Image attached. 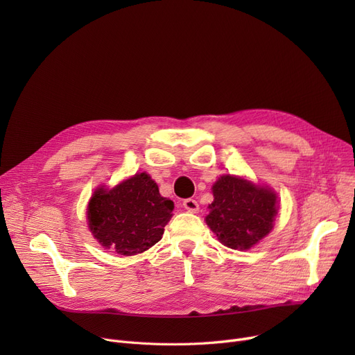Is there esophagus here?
<instances>
[{
	"label": "esophagus",
	"mask_w": 355,
	"mask_h": 355,
	"mask_svg": "<svg viewBox=\"0 0 355 355\" xmlns=\"http://www.w3.org/2000/svg\"><path fill=\"white\" fill-rule=\"evenodd\" d=\"M182 206H184V209L187 210V211H190V213H197L198 211V202L194 200V198H187V200H184L182 201Z\"/></svg>",
	"instance_id": "34e87169"
}]
</instances>
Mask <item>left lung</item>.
<instances>
[{"mask_svg": "<svg viewBox=\"0 0 355 355\" xmlns=\"http://www.w3.org/2000/svg\"><path fill=\"white\" fill-rule=\"evenodd\" d=\"M214 201L207 226L230 249L248 250L266 237L277 214L275 191L234 175H221L213 185Z\"/></svg>", "mask_w": 355, "mask_h": 355, "instance_id": "8db88e82", "label": "left lung"}]
</instances>
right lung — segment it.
Segmentation results:
<instances>
[{
	"label": "right lung",
	"instance_id": "obj_1",
	"mask_svg": "<svg viewBox=\"0 0 355 355\" xmlns=\"http://www.w3.org/2000/svg\"><path fill=\"white\" fill-rule=\"evenodd\" d=\"M174 202L159 194L146 173L135 174L112 190L99 187L87 206L92 234L105 249L123 256L148 250L161 240Z\"/></svg>",
	"mask_w": 355,
	"mask_h": 355
}]
</instances>
